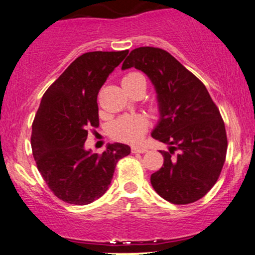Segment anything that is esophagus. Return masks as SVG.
<instances>
[{"label":"esophagus","instance_id":"1","mask_svg":"<svg viewBox=\"0 0 255 255\" xmlns=\"http://www.w3.org/2000/svg\"><path fill=\"white\" fill-rule=\"evenodd\" d=\"M132 153H145L147 150L145 147H139V146H132L131 147Z\"/></svg>","mask_w":255,"mask_h":255}]
</instances>
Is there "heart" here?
<instances>
[{"mask_svg":"<svg viewBox=\"0 0 255 255\" xmlns=\"http://www.w3.org/2000/svg\"><path fill=\"white\" fill-rule=\"evenodd\" d=\"M122 84L127 91L138 85H145L146 88L145 77L139 72H130L124 76V78L122 79ZM147 127L148 122L143 116H123L112 124L111 134L117 140L128 144H137L143 139L144 134L147 131Z\"/></svg>","mask_w":255,"mask_h":255,"instance_id":"heart-1","label":"heart"}]
</instances>
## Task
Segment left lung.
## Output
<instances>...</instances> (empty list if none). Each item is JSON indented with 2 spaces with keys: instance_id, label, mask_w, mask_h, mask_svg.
<instances>
[{
  "instance_id": "obj_1",
  "label": "left lung",
  "mask_w": 255,
  "mask_h": 255,
  "mask_svg": "<svg viewBox=\"0 0 255 255\" xmlns=\"http://www.w3.org/2000/svg\"><path fill=\"white\" fill-rule=\"evenodd\" d=\"M130 68L153 84L160 118L151 135L168 145V152L160 151L164 164L152 173V187L172 204L194 203L217 183L226 158L219 109L199 79L163 49H134L122 65Z\"/></svg>"
}]
</instances>
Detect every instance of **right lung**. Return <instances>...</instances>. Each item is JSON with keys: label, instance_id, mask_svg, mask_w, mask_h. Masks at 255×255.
<instances>
[{"label": "right lung", "instance_id": "1", "mask_svg": "<svg viewBox=\"0 0 255 255\" xmlns=\"http://www.w3.org/2000/svg\"><path fill=\"white\" fill-rule=\"evenodd\" d=\"M128 54H83L43 95L32 123V156L49 188L65 203L87 205L101 198L116 164L130 154V146L121 143L108 144L102 154L84 147L88 130L99 125V89Z\"/></svg>", "mask_w": 255, "mask_h": 255}]
</instances>
